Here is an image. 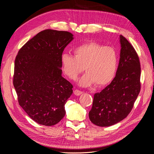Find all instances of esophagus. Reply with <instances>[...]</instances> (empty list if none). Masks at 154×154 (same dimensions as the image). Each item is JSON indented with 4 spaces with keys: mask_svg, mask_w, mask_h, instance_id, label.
<instances>
[{
    "mask_svg": "<svg viewBox=\"0 0 154 154\" xmlns=\"http://www.w3.org/2000/svg\"><path fill=\"white\" fill-rule=\"evenodd\" d=\"M82 93H83V92H82V91H80L77 90V89H76V90H75V91H74V94L75 95H77V96H79V95H81Z\"/></svg>",
    "mask_w": 154,
    "mask_h": 154,
    "instance_id": "obj_1",
    "label": "esophagus"
}]
</instances>
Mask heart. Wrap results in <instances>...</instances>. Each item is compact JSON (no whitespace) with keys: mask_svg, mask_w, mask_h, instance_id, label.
<instances>
[{"mask_svg":"<svg viewBox=\"0 0 154 154\" xmlns=\"http://www.w3.org/2000/svg\"><path fill=\"white\" fill-rule=\"evenodd\" d=\"M74 56L68 53L61 55L62 69L69 77L75 79L84 70L80 85L99 87L107 85L114 79L118 68V56L114 48L94 42L80 44L74 49Z\"/></svg>","mask_w":154,"mask_h":154,"instance_id":"heart-1","label":"heart"}]
</instances>
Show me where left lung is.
I'll use <instances>...</instances> for the list:
<instances>
[{
	"label": "left lung",
	"mask_w": 154,
	"mask_h": 154,
	"mask_svg": "<svg viewBox=\"0 0 154 154\" xmlns=\"http://www.w3.org/2000/svg\"><path fill=\"white\" fill-rule=\"evenodd\" d=\"M121 50L116 75L111 83L94 97L88 113L91 122L109 127L129 114L140 91V63L135 48L122 35Z\"/></svg>",
	"instance_id": "left-lung-1"
}]
</instances>
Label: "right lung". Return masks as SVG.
<instances>
[{
  "label": "right lung",
  "mask_w": 154,
  "mask_h": 154,
  "mask_svg": "<svg viewBox=\"0 0 154 154\" xmlns=\"http://www.w3.org/2000/svg\"><path fill=\"white\" fill-rule=\"evenodd\" d=\"M73 38L69 32L46 29L30 39L16 56L13 84L18 102L38 124L54 125L66 115L65 104L73 85L62 76L60 57Z\"/></svg>",
  "instance_id": "right-lung-1"
}]
</instances>
